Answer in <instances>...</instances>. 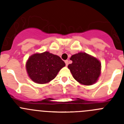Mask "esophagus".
I'll return each instance as SVG.
<instances>
[{"mask_svg": "<svg viewBox=\"0 0 124 124\" xmlns=\"http://www.w3.org/2000/svg\"><path fill=\"white\" fill-rule=\"evenodd\" d=\"M64 62H65V64H66V66H68V60H65L64 61Z\"/></svg>", "mask_w": 124, "mask_h": 124, "instance_id": "34e87169", "label": "esophagus"}]
</instances>
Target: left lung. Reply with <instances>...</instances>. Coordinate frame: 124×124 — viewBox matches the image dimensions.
Masks as SVG:
<instances>
[{
  "mask_svg": "<svg viewBox=\"0 0 124 124\" xmlns=\"http://www.w3.org/2000/svg\"><path fill=\"white\" fill-rule=\"evenodd\" d=\"M70 60L73 63L68 67L78 82L89 86L97 81L101 70V64L97 58L86 53L80 52L72 55Z\"/></svg>",
  "mask_w": 124,
  "mask_h": 124,
  "instance_id": "8db88e82",
  "label": "left lung"
}]
</instances>
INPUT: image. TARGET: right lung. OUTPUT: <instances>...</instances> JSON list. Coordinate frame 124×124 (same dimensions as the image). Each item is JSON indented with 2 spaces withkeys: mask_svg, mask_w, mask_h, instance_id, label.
I'll return each instance as SVG.
<instances>
[{
  "mask_svg": "<svg viewBox=\"0 0 124 124\" xmlns=\"http://www.w3.org/2000/svg\"><path fill=\"white\" fill-rule=\"evenodd\" d=\"M65 65L60 56L45 51L30 56L26 63V70L33 81L45 84L53 79Z\"/></svg>",
  "mask_w": 124,
  "mask_h": 124,
  "instance_id": "1",
  "label": "right lung"
}]
</instances>
